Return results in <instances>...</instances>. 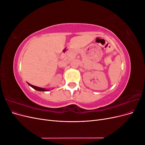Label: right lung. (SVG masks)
Masks as SVG:
<instances>
[{
    "instance_id": "obj_1",
    "label": "right lung",
    "mask_w": 145,
    "mask_h": 145,
    "mask_svg": "<svg viewBox=\"0 0 145 145\" xmlns=\"http://www.w3.org/2000/svg\"><path fill=\"white\" fill-rule=\"evenodd\" d=\"M27 83L31 87H32L33 88H34V89H36L37 91H49L48 89H45V88H40V87H38V86H36L32 85L31 84H30V83H29L28 82H27Z\"/></svg>"
}]
</instances>
